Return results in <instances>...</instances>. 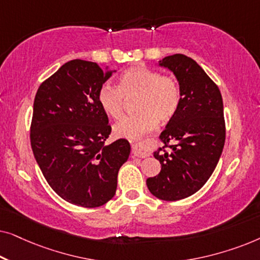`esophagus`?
Listing matches in <instances>:
<instances>
[{"mask_svg":"<svg viewBox=\"0 0 260 260\" xmlns=\"http://www.w3.org/2000/svg\"><path fill=\"white\" fill-rule=\"evenodd\" d=\"M131 147H133V156L134 157H140V158H144L147 157L148 154L147 151L144 150V148L142 147V143L141 142H134L133 144H131Z\"/></svg>","mask_w":260,"mask_h":260,"instance_id":"34e87169","label":"esophagus"}]
</instances>
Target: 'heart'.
<instances>
[{
	"label": "heart",
	"mask_w": 260,
	"mask_h": 260,
	"mask_svg": "<svg viewBox=\"0 0 260 260\" xmlns=\"http://www.w3.org/2000/svg\"><path fill=\"white\" fill-rule=\"evenodd\" d=\"M125 97H136V113L124 117L113 125L118 138L140 137L156 125L166 123L176 115L181 103V87L176 78L163 76L158 71L145 66H135L120 73L118 87L104 84L97 99L103 111L111 118H119L125 106Z\"/></svg>",
	"instance_id": "1"
}]
</instances>
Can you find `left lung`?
Here are the masks:
<instances>
[{"instance_id":"left-lung-1","label":"left lung","mask_w":260,"mask_h":260,"mask_svg":"<svg viewBox=\"0 0 260 260\" xmlns=\"http://www.w3.org/2000/svg\"><path fill=\"white\" fill-rule=\"evenodd\" d=\"M158 63L175 74L181 103L159 135L165 147L154 152L161 172L147 186L157 199L177 201L197 193L218 165L226 137L223 104L219 87L189 56L169 55Z\"/></svg>"}]
</instances>
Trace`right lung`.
I'll return each mask as SVG.
<instances>
[{"instance_id": "add662e5", "label": "right lung", "mask_w": 260, "mask_h": 260, "mask_svg": "<svg viewBox=\"0 0 260 260\" xmlns=\"http://www.w3.org/2000/svg\"><path fill=\"white\" fill-rule=\"evenodd\" d=\"M113 71L76 59L38 88L30 124L34 157L52 189L70 204L94 208L111 200L117 175L130 155L126 140L106 145L111 134L99 88Z\"/></svg>"}]
</instances>
